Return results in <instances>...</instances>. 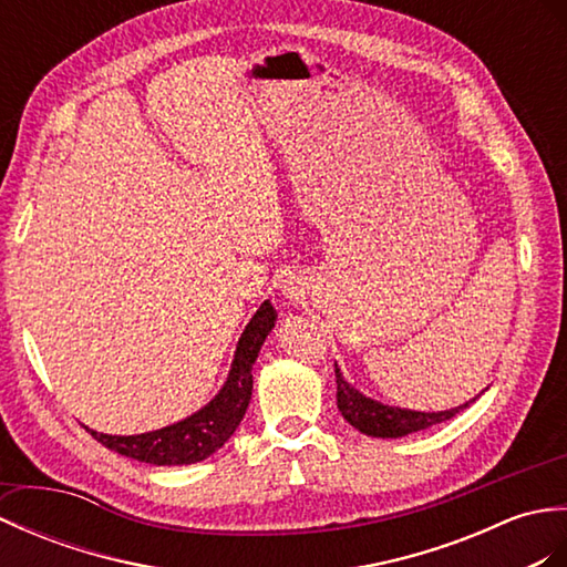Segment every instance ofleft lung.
<instances>
[{
	"label": "left lung",
	"mask_w": 567,
	"mask_h": 567,
	"mask_svg": "<svg viewBox=\"0 0 567 567\" xmlns=\"http://www.w3.org/2000/svg\"><path fill=\"white\" fill-rule=\"evenodd\" d=\"M334 373H337V408L342 412V417L367 436H381V439H400L414 432L430 430V426L446 422L451 417H456L461 410H465L475 400L463 402L458 408L442 410V412H420V410H408V408H393L385 405V402L373 400L369 395H363L361 390H357L351 383L344 381L342 371L337 369L334 363Z\"/></svg>",
	"instance_id": "obj_1"
}]
</instances>
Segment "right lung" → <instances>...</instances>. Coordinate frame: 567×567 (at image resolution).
<instances>
[{
    "instance_id": "right-lung-1",
    "label": "right lung",
    "mask_w": 567,
    "mask_h": 567,
    "mask_svg": "<svg viewBox=\"0 0 567 567\" xmlns=\"http://www.w3.org/2000/svg\"><path fill=\"white\" fill-rule=\"evenodd\" d=\"M274 322L276 310L269 300H264L237 342L230 373L218 395L198 412L188 414L186 420L133 436L102 434L90 426L86 432L116 454L153 465H188L213 456L235 434L245 417L251 398V367L259 357L264 339L274 330Z\"/></svg>"
}]
</instances>
